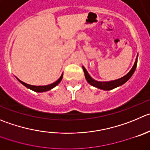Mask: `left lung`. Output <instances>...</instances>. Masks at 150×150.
<instances>
[{"label":"left lung","instance_id":"obj_1","mask_svg":"<svg viewBox=\"0 0 150 150\" xmlns=\"http://www.w3.org/2000/svg\"><path fill=\"white\" fill-rule=\"evenodd\" d=\"M137 62H138V55H137V58L136 59H135V64H134L133 67H132V68L131 69V70H130L127 75H124L122 78L114 80V81H96V80L93 79V78L89 75V74L88 73V72L86 71V69H85V67H83V66L82 67V68H83V72H84L86 80L87 81V82L89 84L95 86V87L96 88H98V89H103V90H111V89H115V88L118 87V86L124 84V83L132 77V75H133V73L135 72V69H136Z\"/></svg>","mask_w":150,"mask_h":150}]
</instances>
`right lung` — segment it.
<instances>
[{
  "label": "right lung",
  "instance_id": "1",
  "mask_svg": "<svg viewBox=\"0 0 150 150\" xmlns=\"http://www.w3.org/2000/svg\"><path fill=\"white\" fill-rule=\"evenodd\" d=\"M62 78H63V73H62V75H61V77H60L59 79L57 80L55 82H54V83H51V84H50V85H46V86H33V85H29V84H27V83H24V82L21 81L18 79V78H17V79L18 80V81L20 82V83H21L23 86H25L26 87H27L28 89H31V90H33V91H35V92H47V91L50 90V89H52V88H54V86H57V85H58V83L61 81Z\"/></svg>",
  "mask_w": 150,
  "mask_h": 150
}]
</instances>
